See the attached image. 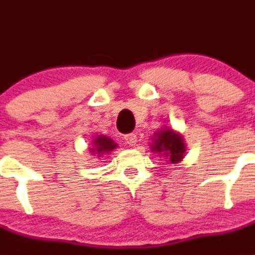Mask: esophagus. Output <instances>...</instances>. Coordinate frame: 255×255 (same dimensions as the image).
<instances>
[{"label": "esophagus", "mask_w": 255, "mask_h": 255, "mask_svg": "<svg viewBox=\"0 0 255 255\" xmlns=\"http://www.w3.org/2000/svg\"><path fill=\"white\" fill-rule=\"evenodd\" d=\"M124 140H126V142H127L128 145H131V146L137 144V136H136V133L126 134V136H124Z\"/></svg>", "instance_id": "34e87169"}]
</instances>
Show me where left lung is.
I'll return each mask as SVG.
<instances>
[{"label":"left lung","instance_id":"1","mask_svg":"<svg viewBox=\"0 0 255 255\" xmlns=\"http://www.w3.org/2000/svg\"><path fill=\"white\" fill-rule=\"evenodd\" d=\"M154 142H151V151L163 154L171 163H179L185 154V142L180 134L172 129H160L154 133Z\"/></svg>","mask_w":255,"mask_h":255}]
</instances>
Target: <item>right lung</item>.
<instances>
[{"instance_id": "obj_1", "label": "right lung", "mask_w": 255, "mask_h": 255, "mask_svg": "<svg viewBox=\"0 0 255 255\" xmlns=\"http://www.w3.org/2000/svg\"><path fill=\"white\" fill-rule=\"evenodd\" d=\"M117 146L118 145L111 138H109L108 136L100 134V136L95 137V140H93V147L91 149V151L98 154V157H101L104 154H108L111 150H114Z\"/></svg>"}]
</instances>
